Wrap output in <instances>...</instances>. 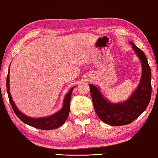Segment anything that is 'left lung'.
<instances>
[{"instance_id":"left-lung-1","label":"left lung","mask_w":158,"mask_h":158,"mask_svg":"<svg viewBox=\"0 0 158 158\" xmlns=\"http://www.w3.org/2000/svg\"><path fill=\"white\" fill-rule=\"evenodd\" d=\"M137 56L140 59L142 74L138 87L126 102L113 104L105 100L98 89L89 85L91 99L96 114L104 123L111 126H122L131 123L138 118L148 105L151 97V71L144 53L130 42Z\"/></svg>"}]
</instances>
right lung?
Listing matches in <instances>:
<instances>
[{"label":"right lung","instance_id":"1","mask_svg":"<svg viewBox=\"0 0 158 158\" xmlns=\"http://www.w3.org/2000/svg\"><path fill=\"white\" fill-rule=\"evenodd\" d=\"M10 67H9L10 69ZM9 73L8 72L7 76V91L8 94L9 100H10V102L11 105V107L14 110L15 114L17 115L20 120L23 121L24 123L28 124L29 126H31L33 127L37 128V129H43V130H52L56 129L57 128L60 127L62 124L64 123V122L68 118V115L69 114V109H70V100H71V96L73 87L71 88L69 91L68 92L66 96L64 98L63 106H62V109L60 111L56 113V114H53L51 116L46 118H29L25 115L23 114L17 107L15 105L14 102H13L12 99H11V96L10 92V80H9Z\"/></svg>","mask_w":158,"mask_h":158}]
</instances>
